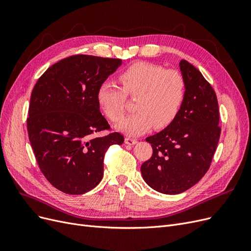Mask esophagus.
<instances>
[{"instance_id": "esophagus-1", "label": "esophagus", "mask_w": 251, "mask_h": 251, "mask_svg": "<svg viewBox=\"0 0 251 251\" xmlns=\"http://www.w3.org/2000/svg\"><path fill=\"white\" fill-rule=\"evenodd\" d=\"M125 142H126V144H127V146H134V144H136L137 143V140L136 139H134V138H126L125 139Z\"/></svg>"}]
</instances>
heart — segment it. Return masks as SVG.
<instances>
[{
	"label": "heart",
	"mask_w": 251,
	"mask_h": 251,
	"mask_svg": "<svg viewBox=\"0 0 251 251\" xmlns=\"http://www.w3.org/2000/svg\"><path fill=\"white\" fill-rule=\"evenodd\" d=\"M121 88L112 81H102L96 92L98 107L111 121H118L126 110V95L135 98L133 115L116 126L118 131L138 136L155 128L168 126L177 116L184 100L185 81L176 70L137 63L119 75Z\"/></svg>",
	"instance_id": "1"
}]
</instances>
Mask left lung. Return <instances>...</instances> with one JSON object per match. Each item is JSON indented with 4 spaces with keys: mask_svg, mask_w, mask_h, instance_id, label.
Masks as SVG:
<instances>
[{
    "mask_svg": "<svg viewBox=\"0 0 251 251\" xmlns=\"http://www.w3.org/2000/svg\"><path fill=\"white\" fill-rule=\"evenodd\" d=\"M185 81L183 102L164 130L146 140L153 155L141 165L146 183L165 195L187 191L209 169L221 128L214 89L202 73L184 59L179 63Z\"/></svg>",
    "mask_w": 251,
    "mask_h": 251,
    "instance_id": "left-lung-1",
    "label": "left lung"
}]
</instances>
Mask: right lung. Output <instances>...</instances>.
I'll return each instance as SVG.
<instances>
[{
	"mask_svg": "<svg viewBox=\"0 0 251 251\" xmlns=\"http://www.w3.org/2000/svg\"><path fill=\"white\" fill-rule=\"evenodd\" d=\"M123 65L119 58L73 55L51 66L37 80L29 105L27 128L44 176L69 195L93 189L103 176V157L124 136L110 133L96 100L100 83Z\"/></svg>",
	"mask_w": 251,
	"mask_h": 251,
	"instance_id": "obj_1",
	"label": "right lung"
}]
</instances>
